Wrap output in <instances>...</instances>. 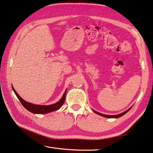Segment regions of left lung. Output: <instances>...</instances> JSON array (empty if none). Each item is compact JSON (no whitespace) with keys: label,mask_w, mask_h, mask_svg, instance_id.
<instances>
[{"label":"left lung","mask_w":153,"mask_h":153,"mask_svg":"<svg viewBox=\"0 0 153 153\" xmlns=\"http://www.w3.org/2000/svg\"><path fill=\"white\" fill-rule=\"evenodd\" d=\"M132 106H133V105H132ZM132 106L131 107V108H129L128 110H127L126 111H125L124 112H123V113L120 114H117V115H114V116H111V115H105V114H101V113H99V112L94 110H93V109H92V110H93V111L95 112L96 114H97L98 115H100V116H101L102 117H108V118H119V117H121L122 116H123L124 114H126L127 112H128L131 110V108H132Z\"/></svg>","instance_id":"8db88e82"}]
</instances>
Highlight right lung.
Instances as JSON below:
<instances>
[{"label": "right lung", "instance_id": "obj_1", "mask_svg": "<svg viewBox=\"0 0 153 153\" xmlns=\"http://www.w3.org/2000/svg\"><path fill=\"white\" fill-rule=\"evenodd\" d=\"M12 87V90H13V91L15 93V94L16 95L17 98L19 99V100L20 101L21 104H22L23 106L26 108L27 110H28L29 111L35 114H45L49 113V112L59 110V109L64 104L65 96H66V92H67V89H66L60 100L57 102V103H55V104H51V105H36V104H32V103L25 101L20 96L18 95V93L16 92L14 87L13 86Z\"/></svg>", "mask_w": 153, "mask_h": 153}]
</instances>
